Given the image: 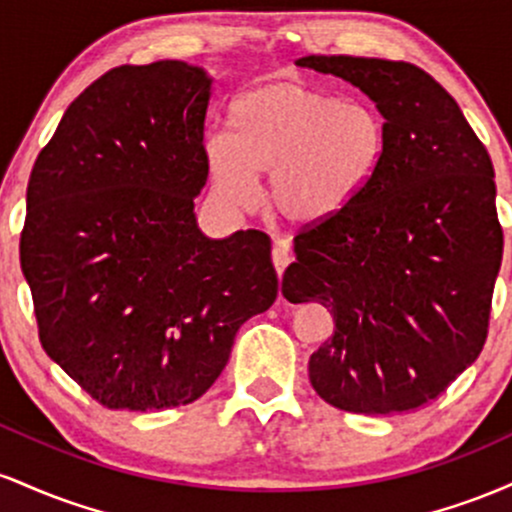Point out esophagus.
Returning <instances> with one entry per match:
<instances>
[{
    "label": "esophagus",
    "mask_w": 512,
    "mask_h": 512,
    "mask_svg": "<svg viewBox=\"0 0 512 512\" xmlns=\"http://www.w3.org/2000/svg\"><path fill=\"white\" fill-rule=\"evenodd\" d=\"M272 262H274L276 274L284 272V269L289 267V262H291V250H289V245L281 243V240H279V243H276L274 250H272Z\"/></svg>",
    "instance_id": "1"
}]
</instances>
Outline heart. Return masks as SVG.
Here are the masks:
<instances>
[{
  "mask_svg": "<svg viewBox=\"0 0 512 512\" xmlns=\"http://www.w3.org/2000/svg\"><path fill=\"white\" fill-rule=\"evenodd\" d=\"M231 134L204 144L216 192L250 202L255 175L267 173L264 207L293 228L332 223L373 187L385 161L383 115L308 81L255 86L231 105Z\"/></svg>",
  "mask_w": 512,
  "mask_h": 512,
  "instance_id": "b5f03b06",
  "label": "heart"
}]
</instances>
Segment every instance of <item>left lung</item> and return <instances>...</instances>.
Masks as SVG:
<instances>
[{
    "mask_svg": "<svg viewBox=\"0 0 512 512\" xmlns=\"http://www.w3.org/2000/svg\"><path fill=\"white\" fill-rule=\"evenodd\" d=\"M342 76L387 127L373 187L339 219L301 228L281 291L317 301L334 330L310 356L315 392L368 416L414 411L477 361L503 257L486 146L443 86L409 62L310 55Z\"/></svg>",
    "mask_w": 512,
    "mask_h": 512,
    "instance_id": "1",
    "label": "left lung"
}]
</instances>
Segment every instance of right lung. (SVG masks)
<instances>
[{
	"mask_svg": "<svg viewBox=\"0 0 512 512\" xmlns=\"http://www.w3.org/2000/svg\"><path fill=\"white\" fill-rule=\"evenodd\" d=\"M209 96L199 67L122 64L69 105L31 170L19 250L40 344L108 409L195 402L279 291L267 233L197 228Z\"/></svg>",
	"mask_w": 512,
	"mask_h": 512,
	"instance_id": "1",
	"label": "right lung"
}]
</instances>
